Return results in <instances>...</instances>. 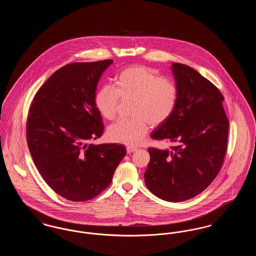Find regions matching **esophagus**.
<instances>
[{
  "mask_svg": "<svg viewBox=\"0 0 256 256\" xmlns=\"http://www.w3.org/2000/svg\"><path fill=\"white\" fill-rule=\"evenodd\" d=\"M136 150H137V148H134V146H128V148H126V152H128V154H132V152H136Z\"/></svg>",
  "mask_w": 256,
  "mask_h": 256,
  "instance_id": "1",
  "label": "esophagus"
}]
</instances>
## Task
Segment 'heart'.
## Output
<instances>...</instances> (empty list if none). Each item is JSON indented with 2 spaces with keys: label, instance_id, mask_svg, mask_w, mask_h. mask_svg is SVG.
<instances>
[{
  "label": "heart",
  "instance_id": "b5f03b06",
  "mask_svg": "<svg viewBox=\"0 0 256 256\" xmlns=\"http://www.w3.org/2000/svg\"><path fill=\"white\" fill-rule=\"evenodd\" d=\"M178 87L168 78L146 66L136 65L124 69L115 80V88L102 86L96 94L95 104L108 120L117 115L120 98H134L132 120H119L111 124L108 136L114 142L128 146L138 145L146 136L148 124L158 126L166 122L178 102Z\"/></svg>",
  "mask_w": 256,
  "mask_h": 256
}]
</instances>
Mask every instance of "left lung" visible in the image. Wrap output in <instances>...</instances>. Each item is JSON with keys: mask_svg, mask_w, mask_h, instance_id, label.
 I'll return each mask as SVG.
<instances>
[{"mask_svg": "<svg viewBox=\"0 0 256 256\" xmlns=\"http://www.w3.org/2000/svg\"><path fill=\"white\" fill-rule=\"evenodd\" d=\"M178 95L166 122L150 134L170 148L148 150L150 160L144 178L159 198L178 202L202 193L219 174L226 152L230 122L219 89L195 69L182 63L170 67Z\"/></svg>", "mask_w": 256, "mask_h": 256, "instance_id": "left-lung-1", "label": "left lung"}]
</instances>
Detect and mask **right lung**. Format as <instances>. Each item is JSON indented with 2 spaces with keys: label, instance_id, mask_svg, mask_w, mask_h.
<instances>
[{
  "label": "right lung",
  "instance_id": "obj_1",
  "mask_svg": "<svg viewBox=\"0 0 256 256\" xmlns=\"http://www.w3.org/2000/svg\"><path fill=\"white\" fill-rule=\"evenodd\" d=\"M112 63L63 66L40 87L30 108L26 140L37 170L56 194L72 202L102 192L126 154L121 144H89L104 134L95 98L100 76Z\"/></svg>",
  "mask_w": 256,
  "mask_h": 256
}]
</instances>
